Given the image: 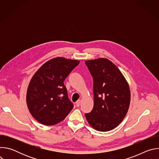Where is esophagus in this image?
<instances>
[{"mask_svg":"<svg viewBox=\"0 0 159 159\" xmlns=\"http://www.w3.org/2000/svg\"><path fill=\"white\" fill-rule=\"evenodd\" d=\"M80 103H81V100H78V101L76 102V106H77V107H79L80 105Z\"/></svg>","mask_w":159,"mask_h":159,"instance_id":"obj_1","label":"esophagus"}]
</instances>
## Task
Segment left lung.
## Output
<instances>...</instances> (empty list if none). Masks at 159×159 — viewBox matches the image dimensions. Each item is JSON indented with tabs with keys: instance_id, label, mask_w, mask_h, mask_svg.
Segmentation results:
<instances>
[{
	"instance_id": "8db88e82",
	"label": "left lung",
	"mask_w": 159,
	"mask_h": 159,
	"mask_svg": "<svg viewBox=\"0 0 159 159\" xmlns=\"http://www.w3.org/2000/svg\"><path fill=\"white\" fill-rule=\"evenodd\" d=\"M93 78L94 107L85 114L89 125L99 131L115 128L128 111L129 85L118 68L109 60L100 58L85 61Z\"/></svg>"
}]
</instances>
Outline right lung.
I'll use <instances>...</instances> for the list:
<instances>
[{"label":"right lung","instance_id":"1","mask_svg":"<svg viewBox=\"0 0 159 159\" xmlns=\"http://www.w3.org/2000/svg\"><path fill=\"white\" fill-rule=\"evenodd\" d=\"M79 63L57 57L44 63L34 74L28 87L26 102L31 115L39 123L56 125L73 109L63 82Z\"/></svg>","mask_w":159,"mask_h":159}]
</instances>
